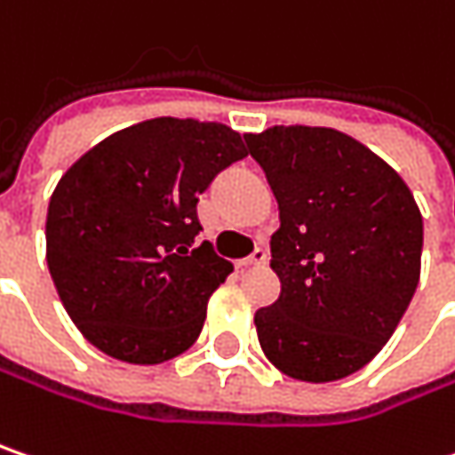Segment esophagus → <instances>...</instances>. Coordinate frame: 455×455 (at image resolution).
<instances>
[{
    "label": "esophagus",
    "mask_w": 455,
    "mask_h": 455,
    "mask_svg": "<svg viewBox=\"0 0 455 455\" xmlns=\"http://www.w3.org/2000/svg\"><path fill=\"white\" fill-rule=\"evenodd\" d=\"M270 259V254L267 250H262V247H257L250 257H244V259H239V265H244V267H250V265H265Z\"/></svg>",
    "instance_id": "esophagus-1"
}]
</instances>
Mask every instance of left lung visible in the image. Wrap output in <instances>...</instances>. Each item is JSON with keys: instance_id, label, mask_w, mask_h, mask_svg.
I'll return each instance as SVG.
<instances>
[{"instance_id": "left-lung-1", "label": "left lung", "mask_w": 455, "mask_h": 455, "mask_svg": "<svg viewBox=\"0 0 455 455\" xmlns=\"http://www.w3.org/2000/svg\"><path fill=\"white\" fill-rule=\"evenodd\" d=\"M244 139L281 211L270 239L281 296L254 314L259 347L291 379H345L379 355L412 301L419 208L381 156L334 128Z\"/></svg>"}]
</instances>
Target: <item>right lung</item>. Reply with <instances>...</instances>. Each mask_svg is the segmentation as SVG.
Here are the masks:
<instances>
[{
	"mask_svg": "<svg viewBox=\"0 0 455 455\" xmlns=\"http://www.w3.org/2000/svg\"><path fill=\"white\" fill-rule=\"evenodd\" d=\"M250 151L224 123L151 118L79 156L45 219L59 299L97 350L136 365L185 353L234 265L201 234L198 196Z\"/></svg>",
	"mask_w": 455,
	"mask_h": 455,
	"instance_id": "right-lung-1",
	"label": "right lung"
}]
</instances>
